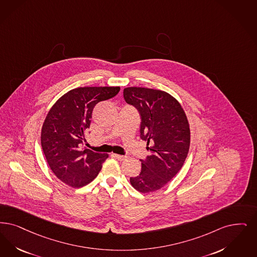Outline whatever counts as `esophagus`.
Returning a JSON list of instances; mask_svg holds the SVG:
<instances>
[{
	"mask_svg": "<svg viewBox=\"0 0 257 257\" xmlns=\"http://www.w3.org/2000/svg\"><path fill=\"white\" fill-rule=\"evenodd\" d=\"M113 158H115V159H117L118 161H124V160H126L128 157L126 156V155H117V154H113L112 155Z\"/></svg>",
	"mask_w": 257,
	"mask_h": 257,
	"instance_id": "esophagus-1",
	"label": "esophagus"
}]
</instances>
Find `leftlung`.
I'll use <instances>...</instances> for the list:
<instances>
[{"instance_id": "obj_1", "label": "left lung", "mask_w": 257, "mask_h": 257, "mask_svg": "<svg viewBox=\"0 0 257 257\" xmlns=\"http://www.w3.org/2000/svg\"><path fill=\"white\" fill-rule=\"evenodd\" d=\"M126 103L141 114V139L149 155L142 162V171L130 178L134 188L149 193L164 187L179 172L188 154L190 130L185 112L167 92L140 87L123 90Z\"/></svg>"}]
</instances>
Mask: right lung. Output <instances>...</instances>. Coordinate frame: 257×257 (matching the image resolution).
Instances as JSON below:
<instances>
[{"label": "right lung", "instance_id": "add662e5", "mask_svg": "<svg viewBox=\"0 0 257 257\" xmlns=\"http://www.w3.org/2000/svg\"><path fill=\"white\" fill-rule=\"evenodd\" d=\"M119 87H83L64 94L52 106L42 127L41 144L52 172L72 187L88 185L99 173L108 154L83 148L94 106L110 99Z\"/></svg>", "mask_w": 257, "mask_h": 257}]
</instances>
